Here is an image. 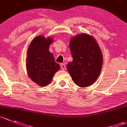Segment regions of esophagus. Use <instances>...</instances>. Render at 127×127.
Returning a JSON list of instances; mask_svg holds the SVG:
<instances>
[{"mask_svg": "<svg viewBox=\"0 0 127 127\" xmlns=\"http://www.w3.org/2000/svg\"><path fill=\"white\" fill-rule=\"evenodd\" d=\"M61 68H62L63 70H66V66H65V65L64 64H61Z\"/></svg>", "mask_w": 127, "mask_h": 127, "instance_id": "esophagus-1", "label": "esophagus"}]
</instances>
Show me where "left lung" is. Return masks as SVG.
Instances as JSON below:
<instances>
[{"mask_svg": "<svg viewBox=\"0 0 127 127\" xmlns=\"http://www.w3.org/2000/svg\"><path fill=\"white\" fill-rule=\"evenodd\" d=\"M73 61L67 64V70L74 83L87 87L95 83L101 72L103 56L95 39L83 33L73 37L70 42Z\"/></svg>", "mask_w": 127, "mask_h": 127, "instance_id": "left-lung-1", "label": "left lung"}]
</instances>
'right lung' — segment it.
Segmentation results:
<instances>
[{
	"label": "right lung",
	"instance_id": "1",
	"mask_svg": "<svg viewBox=\"0 0 127 127\" xmlns=\"http://www.w3.org/2000/svg\"><path fill=\"white\" fill-rule=\"evenodd\" d=\"M52 42L51 38L38 36L32 40L27 51V73L34 83L42 87L51 83L55 73L60 68L59 64L55 62L54 56L49 51Z\"/></svg>",
	"mask_w": 127,
	"mask_h": 127
}]
</instances>
